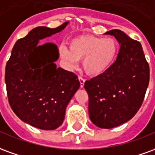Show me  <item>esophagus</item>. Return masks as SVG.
Instances as JSON below:
<instances>
[{"mask_svg":"<svg viewBox=\"0 0 155 155\" xmlns=\"http://www.w3.org/2000/svg\"><path fill=\"white\" fill-rule=\"evenodd\" d=\"M78 79H79V82H80V87H84V83H85V80H84V79L82 78H81V77H79L78 78Z\"/></svg>","mask_w":155,"mask_h":155,"instance_id":"obj_1","label":"esophagus"}]
</instances>
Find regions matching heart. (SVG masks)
<instances>
[{
	"label": "heart",
	"mask_w": 155,
	"mask_h": 155,
	"mask_svg": "<svg viewBox=\"0 0 155 155\" xmlns=\"http://www.w3.org/2000/svg\"><path fill=\"white\" fill-rule=\"evenodd\" d=\"M59 55L70 68H75L82 61L85 72L91 76H99L110 68L118 54V44L113 38L82 35L73 39L69 47L61 45Z\"/></svg>",
	"instance_id": "1"
}]
</instances>
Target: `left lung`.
Listing matches in <instances>:
<instances>
[{
    "mask_svg": "<svg viewBox=\"0 0 155 155\" xmlns=\"http://www.w3.org/2000/svg\"><path fill=\"white\" fill-rule=\"evenodd\" d=\"M113 35L120 47L116 60L104 73L86 81L91 122L99 128L111 129L127 122L137 113L150 81V67L140 42L120 30Z\"/></svg>",
    "mask_w": 155,
    "mask_h": 155,
    "instance_id": "obj_1",
    "label": "left lung"
}]
</instances>
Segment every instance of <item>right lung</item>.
<instances>
[{"label":"right lung","mask_w":155,"mask_h":155,"mask_svg":"<svg viewBox=\"0 0 155 155\" xmlns=\"http://www.w3.org/2000/svg\"><path fill=\"white\" fill-rule=\"evenodd\" d=\"M68 24L54 29H33L16 41L5 67L11 109L22 121L45 130L62 125L67 106L80 87L77 75L55 64L58 58L57 45H39L40 39L60 32Z\"/></svg>","instance_id":"right-lung-1"}]
</instances>
